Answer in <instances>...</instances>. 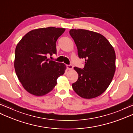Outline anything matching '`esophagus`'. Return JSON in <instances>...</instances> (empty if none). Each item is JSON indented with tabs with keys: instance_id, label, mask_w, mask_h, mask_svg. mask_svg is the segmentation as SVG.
Wrapping results in <instances>:
<instances>
[{
	"instance_id": "1",
	"label": "esophagus",
	"mask_w": 133,
	"mask_h": 133,
	"mask_svg": "<svg viewBox=\"0 0 133 133\" xmlns=\"http://www.w3.org/2000/svg\"><path fill=\"white\" fill-rule=\"evenodd\" d=\"M66 67H67V69H69V70L72 69H73V65H72V64L67 65H66Z\"/></svg>"
}]
</instances>
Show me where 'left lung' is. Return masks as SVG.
Listing matches in <instances>:
<instances>
[{"instance_id":"8db88e82","label":"left lung","mask_w":133,"mask_h":133,"mask_svg":"<svg viewBox=\"0 0 133 133\" xmlns=\"http://www.w3.org/2000/svg\"><path fill=\"white\" fill-rule=\"evenodd\" d=\"M69 34L77 46L78 57L85 60L83 69L74 68L78 78L72 84L73 89L83 98H95L105 91L114 76V48L103 35L96 32L71 29Z\"/></svg>"}]
</instances>
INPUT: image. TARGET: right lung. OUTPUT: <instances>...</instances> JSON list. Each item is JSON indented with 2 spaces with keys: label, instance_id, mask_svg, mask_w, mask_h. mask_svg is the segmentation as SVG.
<instances>
[{
  "label": "right lung",
  "instance_id": "right-lung-1",
  "mask_svg": "<svg viewBox=\"0 0 133 133\" xmlns=\"http://www.w3.org/2000/svg\"><path fill=\"white\" fill-rule=\"evenodd\" d=\"M65 30L64 28H43L29 31L15 50V69L18 79L28 92L42 96L56 86L63 75L65 65L48 59L56 54V42Z\"/></svg>",
  "mask_w": 133,
  "mask_h": 133
}]
</instances>
